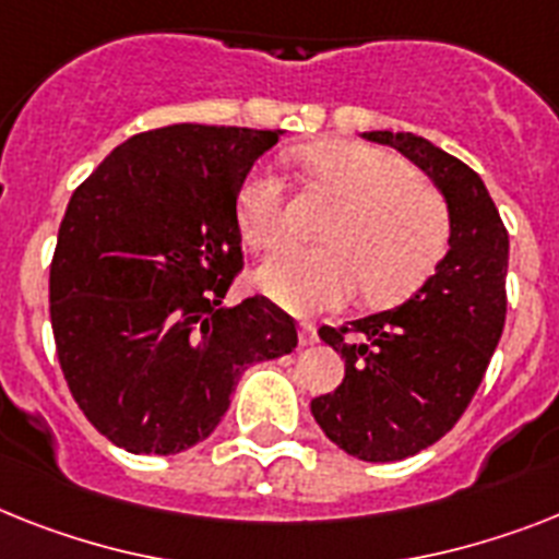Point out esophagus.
Returning <instances> with one entry per match:
<instances>
[{
	"instance_id": "34e87169",
	"label": "esophagus",
	"mask_w": 559,
	"mask_h": 559,
	"mask_svg": "<svg viewBox=\"0 0 559 559\" xmlns=\"http://www.w3.org/2000/svg\"><path fill=\"white\" fill-rule=\"evenodd\" d=\"M320 340V334H317V325L313 322H299V343L302 345H313Z\"/></svg>"
}]
</instances>
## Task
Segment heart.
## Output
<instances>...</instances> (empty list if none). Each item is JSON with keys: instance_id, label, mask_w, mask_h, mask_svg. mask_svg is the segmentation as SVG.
<instances>
[{"instance_id": "heart-1", "label": "heart", "mask_w": 559, "mask_h": 559, "mask_svg": "<svg viewBox=\"0 0 559 559\" xmlns=\"http://www.w3.org/2000/svg\"><path fill=\"white\" fill-rule=\"evenodd\" d=\"M299 159L348 202L325 228L329 246L283 251L260 271V288L299 313L345 306L359 288L371 306L412 297L449 246L451 216L442 193L403 156L359 142L302 147ZM237 219L257 251H276L294 237L280 170L260 165L242 182Z\"/></svg>"}]
</instances>
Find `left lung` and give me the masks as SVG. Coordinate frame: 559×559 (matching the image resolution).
Instances as JSON below:
<instances>
[{
    "instance_id": "left-lung-1",
    "label": "left lung",
    "mask_w": 559,
    "mask_h": 559,
    "mask_svg": "<svg viewBox=\"0 0 559 559\" xmlns=\"http://www.w3.org/2000/svg\"><path fill=\"white\" fill-rule=\"evenodd\" d=\"M435 179L451 216L449 251L426 285L394 311L322 325L345 377L313 396L331 442L366 463H394L435 445L463 417L506 325L509 230L483 179L414 133L368 131Z\"/></svg>"
}]
</instances>
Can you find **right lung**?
Returning a JSON list of instances; mask_svg holds the SVG:
<instances>
[{
    "label": "right lung",
    "instance_id": "obj_1",
    "mask_svg": "<svg viewBox=\"0 0 559 559\" xmlns=\"http://www.w3.org/2000/svg\"><path fill=\"white\" fill-rule=\"evenodd\" d=\"M280 133H136L73 191L50 260V325L73 400L119 449H191L248 366L297 348V322L269 297L219 308L242 271L239 188Z\"/></svg>",
    "mask_w": 559,
    "mask_h": 559
}]
</instances>
